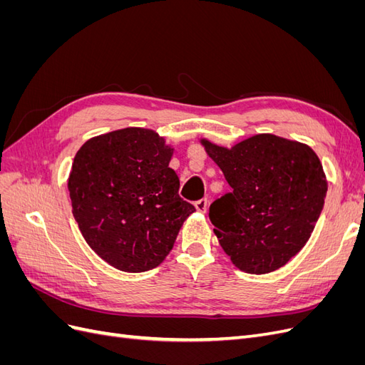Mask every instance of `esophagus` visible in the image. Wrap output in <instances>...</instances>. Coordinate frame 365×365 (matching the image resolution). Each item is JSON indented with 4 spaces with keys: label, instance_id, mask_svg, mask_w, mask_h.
<instances>
[{
    "label": "esophagus",
    "instance_id": "obj_1",
    "mask_svg": "<svg viewBox=\"0 0 365 365\" xmlns=\"http://www.w3.org/2000/svg\"><path fill=\"white\" fill-rule=\"evenodd\" d=\"M207 207H208V201L205 200H200V201H196L195 202V208L197 210V212H201V213H205L207 212Z\"/></svg>",
    "mask_w": 365,
    "mask_h": 365
}]
</instances>
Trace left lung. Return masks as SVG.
Instances as JSON below:
<instances>
[{"mask_svg":"<svg viewBox=\"0 0 365 365\" xmlns=\"http://www.w3.org/2000/svg\"><path fill=\"white\" fill-rule=\"evenodd\" d=\"M201 143L231 187L208 212L220 247L248 274L282 268L306 245L324 205L327 181L317 153L272 134L231 149Z\"/></svg>","mask_w":365,"mask_h":365,"instance_id":"1","label":"left lung"}]
</instances>
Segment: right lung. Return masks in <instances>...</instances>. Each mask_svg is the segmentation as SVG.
<instances>
[{
  "instance_id": "right-lung-1",
  "label": "right lung",
  "mask_w": 365,
  "mask_h": 365,
  "mask_svg": "<svg viewBox=\"0 0 365 365\" xmlns=\"http://www.w3.org/2000/svg\"><path fill=\"white\" fill-rule=\"evenodd\" d=\"M173 149L157 132L125 128L77 150L68 192L86 244L111 267L149 271L165 259L195 207L169 168Z\"/></svg>"
}]
</instances>
